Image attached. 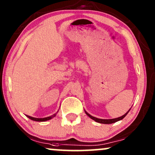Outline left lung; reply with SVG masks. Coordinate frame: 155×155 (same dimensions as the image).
<instances>
[{
  "instance_id": "8db88e82",
  "label": "left lung",
  "mask_w": 155,
  "mask_h": 155,
  "mask_svg": "<svg viewBox=\"0 0 155 155\" xmlns=\"http://www.w3.org/2000/svg\"><path fill=\"white\" fill-rule=\"evenodd\" d=\"M130 110L128 111L127 112V113L125 114H124L123 116L120 117H118V118H115V119H111V120H102V119H98V118H96V117H94L91 116L90 114H89L87 112L85 111V113H86V114L89 117H90V118L92 119V120H95V122H99V123H101V124H112V123H114V122H117V121H120L121 120H122V119L124 118V117H125L126 115L127 114V113L130 111Z\"/></svg>"
}]
</instances>
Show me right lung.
Returning a JSON list of instances; mask_svg holds the SVG:
<instances>
[{
  "label": "right lung",
  "mask_w": 155,
  "mask_h": 155,
  "mask_svg": "<svg viewBox=\"0 0 155 155\" xmlns=\"http://www.w3.org/2000/svg\"><path fill=\"white\" fill-rule=\"evenodd\" d=\"M55 115H56V114H54V115H52V116H50V117H45V118H35V117H32L28 116V115H27V117H28L29 119H31V120H33V121H36V122H44V121H47V120H51V119L53 118V117H54Z\"/></svg>",
  "instance_id": "right-lung-1"
}]
</instances>
